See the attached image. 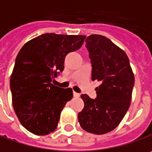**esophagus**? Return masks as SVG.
<instances>
[{"mask_svg": "<svg viewBox=\"0 0 152 152\" xmlns=\"http://www.w3.org/2000/svg\"><path fill=\"white\" fill-rule=\"evenodd\" d=\"M73 95H74V97H79L80 96V94H78V93H76V92H73Z\"/></svg>", "mask_w": 152, "mask_h": 152, "instance_id": "esophagus-1", "label": "esophagus"}]
</instances>
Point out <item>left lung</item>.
Returning a JSON list of instances; mask_svg holds the SVG:
<instances>
[{"label": "left lung", "instance_id": "1", "mask_svg": "<svg viewBox=\"0 0 152 152\" xmlns=\"http://www.w3.org/2000/svg\"><path fill=\"white\" fill-rule=\"evenodd\" d=\"M92 66V80L101 82L96 98L81 97L84 107L78 113L82 128L94 134L109 132L121 123L128 110L134 76L125 51L109 39L92 34L86 39Z\"/></svg>", "mask_w": 152, "mask_h": 152}]
</instances>
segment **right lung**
Here are the masks:
<instances>
[{"label":"right lung","instance_id":"right-lung-1","mask_svg":"<svg viewBox=\"0 0 152 152\" xmlns=\"http://www.w3.org/2000/svg\"><path fill=\"white\" fill-rule=\"evenodd\" d=\"M85 38L45 33L28 41L18 53L10 78L12 101L20 122L31 133L43 136L57 128L73 92L51 81L64 70L66 55L80 49Z\"/></svg>","mask_w":152,"mask_h":152}]
</instances>
